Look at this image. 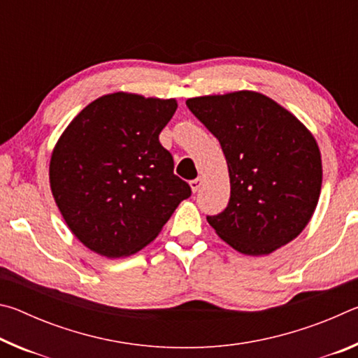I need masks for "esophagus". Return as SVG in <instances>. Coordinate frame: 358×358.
I'll return each mask as SVG.
<instances>
[{
    "mask_svg": "<svg viewBox=\"0 0 358 358\" xmlns=\"http://www.w3.org/2000/svg\"><path fill=\"white\" fill-rule=\"evenodd\" d=\"M189 186H191L192 192H197L199 189H201V186H202V178H201V177H197L196 180L189 181Z\"/></svg>",
    "mask_w": 358,
    "mask_h": 358,
    "instance_id": "1",
    "label": "esophagus"
}]
</instances>
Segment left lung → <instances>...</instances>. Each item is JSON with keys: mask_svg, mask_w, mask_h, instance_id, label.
<instances>
[{"mask_svg": "<svg viewBox=\"0 0 358 358\" xmlns=\"http://www.w3.org/2000/svg\"><path fill=\"white\" fill-rule=\"evenodd\" d=\"M186 106L221 143L230 178L224 211L207 216L234 250L265 256L299 237L317 207L322 159L305 124L256 92L199 96Z\"/></svg>", "mask_w": 358, "mask_h": 358, "instance_id": "1", "label": "left lung"}]
</instances>
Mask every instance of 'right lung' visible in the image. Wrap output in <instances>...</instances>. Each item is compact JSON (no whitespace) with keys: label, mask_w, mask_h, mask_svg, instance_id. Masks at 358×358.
Masks as SVG:
<instances>
[{"label":"right lung","mask_w":358,"mask_h":358,"mask_svg":"<svg viewBox=\"0 0 358 358\" xmlns=\"http://www.w3.org/2000/svg\"><path fill=\"white\" fill-rule=\"evenodd\" d=\"M177 107L175 99L106 94L58 138L48 169L52 194L88 250L108 259L141 251L191 196L159 143Z\"/></svg>","instance_id":"add662e5"}]
</instances>
